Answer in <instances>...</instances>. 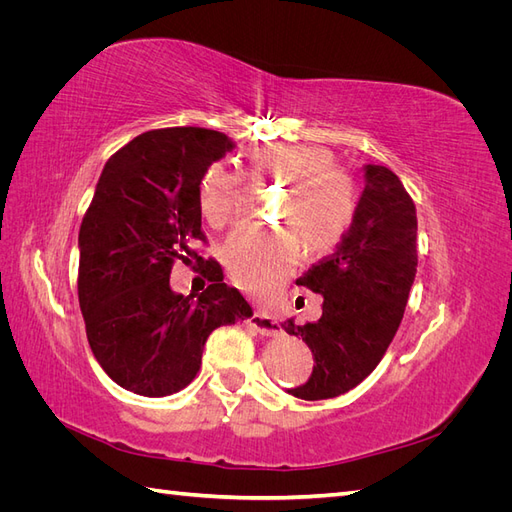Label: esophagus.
<instances>
[{
    "mask_svg": "<svg viewBox=\"0 0 512 512\" xmlns=\"http://www.w3.org/2000/svg\"><path fill=\"white\" fill-rule=\"evenodd\" d=\"M247 327H250L256 333H260V335H277L282 331L280 322L273 320L267 314H258V312H254L250 318H247Z\"/></svg>",
    "mask_w": 512,
    "mask_h": 512,
    "instance_id": "34e87169",
    "label": "esophagus"
}]
</instances>
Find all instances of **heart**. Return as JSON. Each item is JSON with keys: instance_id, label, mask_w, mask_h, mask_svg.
Here are the masks:
<instances>
[{"instance_id": "obj_1", "label": "heart", "mask_w": 512, "mask_h": 512, "mask_svg": "<svg viewBox=\"0 0 512 512\" xmlns=\"http://www.w3.org/2000/svg\"><path fill=\"white\" fill-rule=\"evenodd\" d=\"M262 179L286 181L280 220L290 226L269 235L239 232L226 245L224 260L232 284L256 301H273L301 256L322 254L339 243L356 218L359 194L352 177L333 166L331 151L316 145L273 143L252 158ZM198 205L211 226H224L241 209V177L213 162L198 183Z\"/></svg>"}]
</instances>
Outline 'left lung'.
<instances>
[{
  "instance_id": "left-lung-1",
  "label": "left lung",
  "mask_w": 512,
  "mask_h": 512,
  "mask_svg": "<svg viewBox=\"0 0 512 512\" xmlns=\"http://www.w3.org/2000/svg\"><path fill=\"white\" fill-rule=\"evenodd\" d=\"M356 218L335 252L297 284L322 294L316 322H284L314 354L312 376L288 389L316 401L348 393L376 369L404 318L416 275V209L404 183L386 166H363Z\"/></svg>"
}]
</instances>
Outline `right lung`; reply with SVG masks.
<instances>
[{
  "instance_id": "right-lung-1",
  "label": "right lung",
  "mask_w": 512,
  "mask_h": 512,
  "mask_svg": "<svg viewBox=\"0 0 512 512\" xmlns=\"http://www.w3.org/2000/svg\"><path fill=\"white\" fill-rule=\"evenodd\" d=\"M232 149L207 128L136 136L106 162L79 230V303L87 342L108 378L143 397L173 395L200 369L211 331L254 312L224 284L205 241L198 183ZM204 265L214 282L198 298L169 288L172 262Z\"/></svg>"
}]
</instances>
